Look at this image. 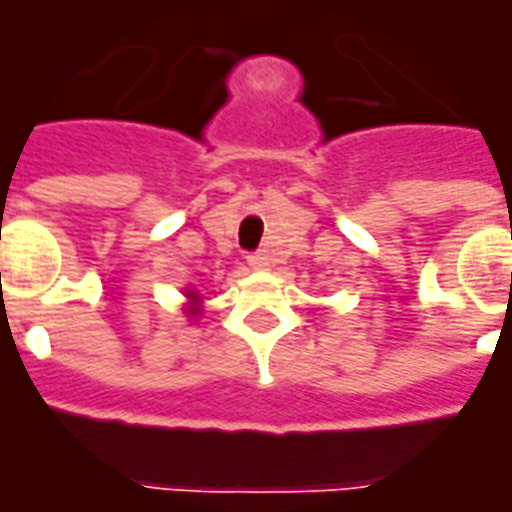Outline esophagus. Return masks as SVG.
Here are the masks:
<instances>
[{"label":"esophagus","mask_w":512,"mask_h":512,"mask_svg":"<svg viewBox=\"0 0 512 512\" xmlns=\"http://www.w3.org/2000/svg\"><path fill=\"white\" fill-rule=\"evenodd\" d=\"M248 264H251L253 269H267L269 267V259H267V253H251L248 256Z\"/></svg>","instance_id":"1"}]
</instances>
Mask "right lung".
<instances>
[{
    "mask_svg": "<svg viewBox=\"0 0 512 512\" xmlns=\"http://www.w3.org/2000/svg\"><path fill=\"white\" fill-rule=\"evenodd\" d=\"M192 299H197V296H192Z\"/></svg>",
    "mask_w": 512,
    "mask_h": 512,
    "instance_id": "1",
    "label": "right lung"
}]
</instances>
